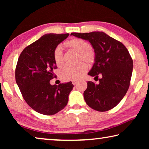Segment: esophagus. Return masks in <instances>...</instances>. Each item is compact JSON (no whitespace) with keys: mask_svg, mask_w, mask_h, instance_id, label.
Segmentation results:
<instances>
[{"mask_svg":"<svg viewBox=\"0 0 149 149\" xmlns=\"http://www.w3.org/2000/svg\"><path fill=\"white\" fill-rule=\"evenodd\" d=\"M72 84H73V85H75L77 84V81H74L72 82Z\"/></svg>","mask_w":149,"mask_h":149,"instance_id":"34e87169","label":"esophagus"}]
</instances>
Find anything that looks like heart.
<instances>
[{
  "mask_svg": "<svg viewBox=\"0 0 149 149\" xmlns=\"http://www.w3.org/2000/svg\"><path fill=\"white\" fill-rule=\"evenodd\" d=\"M65 46L68 49L78 52L77 65H65L60 72V77L64 81H77L82 77L87 68V65H92L95 60L94 50L90 47L87 41L81 39H72L65 42ZM53 58L57 66H61L64 63V54L61 47H57L53 52Z\"/></svg>",
  "mask_w": 149,
  "mask_h": 149,
  "instance_id": "heart-1",
  "label": "heart"
}]
</instances>
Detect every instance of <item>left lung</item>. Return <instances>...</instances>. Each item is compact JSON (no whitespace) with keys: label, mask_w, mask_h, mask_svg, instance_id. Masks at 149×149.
Returning <instances> with one entry per match:
<instances>
[{"label":"left lung","mask_w":149,"mask_h":149,"mask_svg":"<svg viewBox=\"0 0 149 149\" xmlns=\"http://www.w3.org/2000/svg\"><path fill=\"white\" fill-rule=\"evenodd\" d=\"M71 35L90 42L95 60L88 75L94 79H97L99 75L102 77L99 84L87 82L84 93L87 104L99 112L114 108L130 87L133 65L127 49L122 42L102 31L72 33Z\"/></svg>","instance_id":"left-lung-1"}]
</instances>
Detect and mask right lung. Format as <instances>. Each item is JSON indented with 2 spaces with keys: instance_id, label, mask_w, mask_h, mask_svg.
I'll use <instances>...</instances> for the list:
<instances>
[{
  "instance_id": "right-lung-1",
  "label": "right lung",
  "mask_w": 149,
  "mask_h": 149,
  "mask_svg": "<svg viewBox=\"0 0 149 149\" xmlns=\"http://www.w3.org/2000/svg\"><path fill=\"white\" fill-rule=\"evenodd\" d=\"M69 34H45L25 48L17 60L16 81L24 100L30 107L44 115H53L67 105L73 89L72 81L51 85L56 65L54 49Z\"/></svg>"
}]
</instances>
